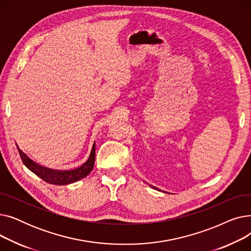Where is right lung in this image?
Instances as JSON below:
<instances>
[{
	"label": "right lung",
	"instance_id": "right-lung-1",
	"mask_svg": "<svg viewBox=\"0 0 251 251\" xmlns=\"http://www.w3.org/2000/svg\"><path fill=\"white\" fill-rule=\"evenodd\" d=\"M18 151L23 164L27 167L32 173H34L36 176H38L47 183L54 184V185H67V184L85 178L91 172V170L94 169L95 159H96V148L94 146L91 149V152L88 160L83 165L73 170L60 171V170H52L43 166H39L33 161H31L24 152H22L19 150V148H18Z\"/></svg>",
	"mask_w": 251,
	"mask_h": 251
}]
</instances>
